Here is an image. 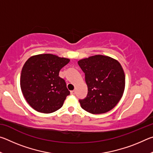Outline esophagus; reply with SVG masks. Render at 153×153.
I'll return each instance as SVG.
<instances>
[{
    "label": "esophagus",
    "instance_id": "obj_1",
    "mask_svg": "<svg viewBox=\"0 0 153 153\" xmlns=\"http://www.w3.org/2000/svg\"><path fill=\"white\" fill-rule=\"evenodd\" d=\"M75 94H76V91H75V90H72V91H71V94L74 95Z\"/></svg>",
    "mask_w": 153,
    "mask_h": 153
}]
</instances>
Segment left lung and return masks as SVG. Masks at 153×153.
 Returning <instances> with one entry per match:
<instances>
[{
    "mask_svg": "<svg viewBox=\"0 0 153 153\" xmlns=\"http://www.w3.org/2000/svg\"><path fill=\"white\" fill-rule=\"evenodd\" d=\"M78 65L85 74L88 94L79 100L81 107L92 114L108 112L117 105L125 89V74L113 58L94 55L83 59Z\"/></svg>",
    "mask_w": 153,
    "mask_h": 153,
    "instance_id": "8db88e82",
    "label": "left lung"
}]
</instances>
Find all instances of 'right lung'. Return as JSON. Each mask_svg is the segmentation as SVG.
Here are the masks:
<instances>
[{"instance_id": "1", "label": "right lung", "mask_w": 153, "mask_h": 153, "mask_svg": "<svg viewBox=\"0 0 153 153\" xmlns=\"http://www.w3.org/2000/svg\"><path fill=\"white\" fill-rule=\"evenodd\" d=\"M69 61L52 54H42L31 56L25 62L20 86L24 98L33 109L51 113L63 106L70 92L59 74Z\"/></svg>"}]
</instances>
